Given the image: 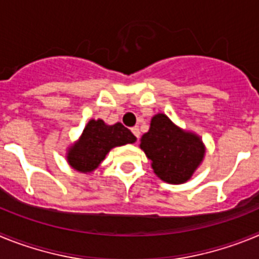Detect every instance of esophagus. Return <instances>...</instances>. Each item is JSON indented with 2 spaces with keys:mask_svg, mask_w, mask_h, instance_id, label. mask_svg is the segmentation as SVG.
<instances>
[{
  "mask_svg": "<svg viewBox=\"0 0 259 259\" xmlns=\"http://www.w3.org/2000/svg\"><path fill=\"white\" fill-rule=\"evenodd\" d=\"M131 131H132V134L137 137V140H139V137H140V130H139V127L131 128Z\"/></svg>",
  "mask_w": 259,
  "mask_h": 259,
  "instance_id": "obj_1",
  "label": "esophagus"
}]
</instances>
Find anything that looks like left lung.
<instances>
[{
  "mask_svg": "<svg viewBox=\"0 0 259 259\" xmlns=\"http://www.w3.org/2000/svg\"><path fill=\"white\" fill-rule=\"evenodd\" d=\"M140 146L158 178L170 184L187 182L205 154L200 137L182 131L164 114L153 116Z\"/></svg>",
  "mask_w": 259,
  "mask_h": 259,
  "instance_id": "obj_1",
  "label": "left lung"
}]
</instances>
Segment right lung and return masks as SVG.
<instances>
[{
  "mask_svg": "<svg viewBox=\"0 0 259 259\" xmlns=\"http://www.w3.org/2000/svg\"><path fill=\"white\" fill-rule=\"evenodd\" d=\"M136 137L122 123L105 124L104 120H91L84 128L79 143L68 152V163L80 172H91L104 161L114 146L135 143Z\"/></svg>",
  "mask_w": 259,
  "mask_h": 259,
  "instance_id": "right-lung-1",
  "label": "right lung"
}]
</instances>
